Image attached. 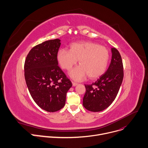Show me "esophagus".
Instances as JSON below:
<instances>
[{
    "label": "esophagus",
    "instance_id": "obj_1",
    "mask_svg": "<svg viewBox=\"0 0 148 148\" xmlns=\"http://www.w3.org/2000/svg\"><path fill=\"white\" fill-rule=\"evenodd\" d=\"M72 84H73V86H75L78 84V83H77L75 82H72Z\"/></svg>",
    "mask_w": 148,
    "mask_h": 148
}]
</instances>
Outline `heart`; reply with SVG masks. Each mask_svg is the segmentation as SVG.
Returning a JSON list of instances; mask_svg holds the SVG:
<instances>
[{
    "label": "heart",
    "mask_w": 148,
    "mask_h": 148,
    "mask_svg": "<svg viewBox=\"0 0 148 148\" xmlns=\"http://www.w3.org/2000/svg\"><path fill=\"white\" fill-rule=\"evenodd\" d=\"M57 59L66 70H71L79 60L80 65L74 68L69 74L74 80L82 81L87 75L94 79L104 74L109 62L110 52L106 47L93 42H75L70 45V51L59 50Z\"/></svg>",
    "instance_id": "1"
}]
</instances>
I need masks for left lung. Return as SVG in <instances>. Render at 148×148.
I'll list each match as a JSON object with an SVG mask.
<instances>
[{
    "instance_id": "left-lung-1",
    "label": "left lung",
    "mask_w": 148,
    "mask_h": 148,
    "mask_svg": "<svg viewBox=\"0 0 148 148\" xmlns=\"http://www.w3.org/2000/svg\"><path fill=\"white\" fill-rule=\"evenodd\" d=\"M112 59L107 71L92 84H85L83 105L92 112L102 111L115 100L122 84L124 72L120 52L111 48Z\"/></svg>"
}]
</instances>
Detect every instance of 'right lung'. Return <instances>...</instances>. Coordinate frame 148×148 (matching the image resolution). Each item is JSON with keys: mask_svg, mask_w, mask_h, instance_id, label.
Listing matches in <instances>:
<instances>
[{"mask_svg": "<svg viewBox=\"0 0 148 148\" xmlns=\"http://www.w3.org/2000/svg\"><path fill=\"white\" fill-rule=\"evenodd\" d=\"M60 42L56 38L34 46L24 64V76L29 93L39 107L51 112L64 106L66 93L72 86L58 66L57 54Z\"/></svg>", "mask_w": 148, "mask_h": 148, "instance_id": "right-lung-1", "label": "right lung"}]
</instances>
